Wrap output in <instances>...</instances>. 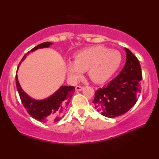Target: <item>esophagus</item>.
Masks as SVG:
<instances>
[{
  "label": "esophagus",
  "instance_id": "obj_1",
  "mask_svg": "<svg viewBox=\"0 0 159 159\" xmlns=\"http://www.w3.org/2000/svg\"><path fill=\"white\" fill-rule=\"evenodd\" d=\"M84 89V87H82V86H77V87H75V90L77 91H81Z\"/></svg>",
  "mask_w": 159,
  "mask_h": 159
}]
</instances>
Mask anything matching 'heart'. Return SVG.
<instances>
[{"mask_svg":"<svg viewBox=\"0 0 159 159\" xmlns=\"http://www.w3.org/2000/svg\"><path fill=\"white\" fill-rule=\"evenodd\" d=\"M121 60V54L118 51L111 50L103 45H96L76 53L74 62H67L66 70L72 82L77 81L83 72L87 71L93 81L102 84L117 70Z\"/></svg>","mask_w":159,"mask_h":159,"instance_id":"heart-1","label":"heart"}]
</instances>
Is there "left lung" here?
Segmentation results:
<instances>
[{
  "label": "left lung",
  "mask_w": 159,
  "mask_h": 159,
  "mask_svg": "<svg viewBox=\"0 0 159 159\" xmlns=\"http://www.w3.org/2000/svg\"><path fill=\"white\" fill-rule=\"evenodd\" d=\"M125 50L126 62L120 73L95 93V108L106 117H116L126 113L135 105L141 92L140 62L130 50Z\"/></svg>",
  "instance_id": "1"
}]
</instances>
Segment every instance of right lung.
<instances>
[{
    "instance_id": "add662e5",
    "label": "right lung",
    "mask_w": 159,
    "mask_h": 159,
    "mask_svg": "<svg viewBox=\"0 0 159 159\" xmlns=\"http://www.w3.org/2000/svg\"><path fill=\"white\" fill-rule=\"evenodd\" d=\"M51 45H52V43L48 42L38 45L25 54L21 61L26 58L27 54L30 52H34L39 48H48ZM20 64L21 63H19ZM16 83L21 101L27 113L35 120L46 123H56L60 121L65 116L69 102L75 90V87L72 86H61L54 94L49 97L45 99L36 100L30 97L22 90L18 80L17 74L16 75Z\"/></svg>"
}]
</instances>
